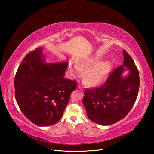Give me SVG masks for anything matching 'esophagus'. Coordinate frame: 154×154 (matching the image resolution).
Listing matches in <instances>:
<instances>
[{
  "mask_svg": "<svg viewBox=\"0 0 154 154\" xmlns=\"http://www.w3.org/2000/svg\"><path fill=\"white\" fill-rule=\"evenodd\" d=\"M78 89H80V90H81V89H83V88H82V87H80L79 85H78Z\"/></svg>",
  "mask_w": 154,
  "mask_h": 154,
  "instance_id": "34e87169",
  "label": "esophagus"
}]
</instances>
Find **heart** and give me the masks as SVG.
I'll use <instances>...</instances> for the list:
<instances>
[{
    "instance_id": "heart-1",
    "label": "heart",
    "mask_w": 154,
    "mask_h": 154,
    "mask_svg": "<svg viewBox=\"0 0 154 154\" xmlns=\"http://www.w3.org/2000/svg\"><path fill=\"white\" fill-rule=\"evenodd\" d=\"M99 57H91L83 60L77 61L76 65L71 62L68 63V70L69 73L75 75L78 74L79 70H85L87 71L85 79L88 84L96 83L109 73L110 70V63L108 61H100Z\"/></svg>"
}]
</instances>
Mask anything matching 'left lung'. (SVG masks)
<instances>
[{"instance_id":"8db88e82","label":"left lung","mask_w":154,"mask_h":154,"mask_svg":"<svg viewBox=\"0 0 154 154\" xmlns=\"http://www.w3.org/2000/svg\"><path fill=\"white\" fill-rule=\"evenodd\" d=\"M124 62L100 86L85 90L83 104L88 118L93 122L107 126L125 117L135 103L140 87L138 70L132 57L123 50ZM130 71L124 78L122 73Z\"/></svg>"}]
</instances>
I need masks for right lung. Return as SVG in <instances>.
<instances>
[{
  "label": "right lung",
  "mask_w": 154,
  "mask_h": 154,
  "mask_svg": "<svg viewBox=\"0 0 154 154\" xmlns=\"http://www.w3.org/2000/svg\"><path fill=\"white\" fill-rule=\"evenodd\" d=\"M42 48L23 59L15 75V98L25 116L39 126L57 123L77 82L64 78L68 63H47Z\"/></svg>",
  "instance_id": "1"
}]
</instances>
